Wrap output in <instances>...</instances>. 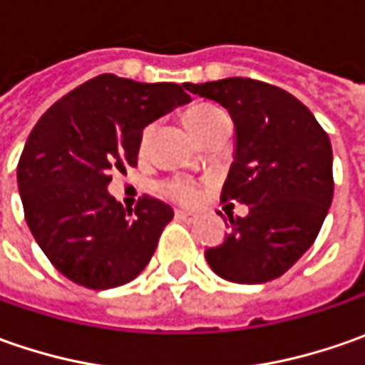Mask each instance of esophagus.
<instances>
[{"label":"esophagus","mask_w":365,"mask_h":365,"mask_svg":"<svg viewBox=\"0 0 365 365\" xmlns=\"http://www.w3.org/2000/svg\"><path fill=\"white\" fill-rule=\"evenodd\" d=\"M175 215L176 219H182V221H195V219H197V215H192V213H189V211H180V209L176 211Z\"/></svg>","instance_id":"obj_1"}]
</instances>
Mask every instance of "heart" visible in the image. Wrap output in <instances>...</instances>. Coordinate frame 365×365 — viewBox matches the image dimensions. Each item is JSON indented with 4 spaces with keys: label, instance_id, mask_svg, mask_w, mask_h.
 Listing matches in <instances>:
<instances>
[{
    "label": "heart",
    "instance_id": "1",
    "mask_svg": "<svg viewBox=\"0 0 365 365\" xmlns=\"http://www.w3.org/2000/svg\"><path fill=\"white\" fill-rule=\"evenodd\" d=\"M223 115H225V111L215 106H192L182 113V121H185L187 130L197 138L207 125H211L213 121L223 118ZM150 133H152V128H146L142 133V144H146ZM164 190L178 201H192L195 199V189L185 180H173L164 187Z\"/></svg>",
    "mask_w": 365,
    "mask_h": 365
}]
</instances>
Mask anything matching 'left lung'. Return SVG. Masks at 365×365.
<instances>
[{"label":"left lung","mask_w":365,"mask_h":365,"mask_svg":"<svg viewBox=\"0 0 365 365\" xmlns=\"http://www.w3.org/2000/svg\"><path fill=\"white\" fill-rule=\"evenodd\" d=\"M185 89L230 111L235 150L221 201L250 207L245 217H232V233L205 258L230 282L274 280L313 245L327 217L329 135L297 97L262 81L230 77Z\"/></svg>","instance_id":"obj_1"}]
</instances>
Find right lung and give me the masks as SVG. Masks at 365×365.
<instances>
[{"mask_svg":"<svg viewBox=\"0 0 365 365\" xmlns=\"http://www.w3.org/2000/svg\"><path fill=\"white\" fill-rule=\"evenodd\" d=\"M185 85L99 75L40 118L18 164L24 215L68 280L115 288L146 268L173 207L144 197L132 213L109 192L111 173L138 164L144 128L187 106Z\"/></svg>","mask_w":365,"mask_h":365,"instance_id":"add662e5","label":"right lung"}]
</instances>
